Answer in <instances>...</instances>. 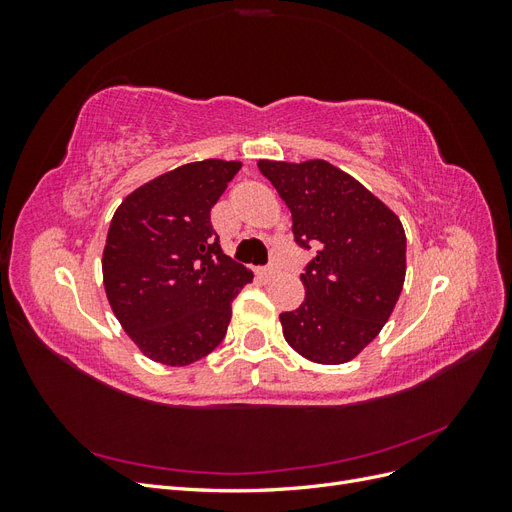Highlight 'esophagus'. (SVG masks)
Returning <instances> with one entry per match:
<instances>
[{
	"label": "esophagus",
	"mask_w": 512,
	"mask_h": 512,
	"mask_svg": "<svg viewBox=\"0 0 512 512\" xmlns=\"http://www.w3.org/2000/svg\"><path fill=\"white\" fill-rule=\"evenodd\" d=\"M256 275L260 277V280H271V277L275 275V267H262L256 271Z\"/></svg>",
	"instance_id": "1"
}]
</instances>
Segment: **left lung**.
<instances>
[{"mask_svg": "<svg viewBox=\"0 0 512 512\" xmlns=\"http://www.w3.org/2000/svg\"><path fill=\"white\" fill-rule=\"evenodd\" d=\"M258 168L292 213L294 241L316 247L301 273L303 303L280 314L286 342L314 363H348L382 331L404 288V226L365 185L324 160H260Z\"/></svg>", "mask_w": 512, "mask_h": 512, "instance_id": "8db88e82", "label": "left lung"}]
</instances>
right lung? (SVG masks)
I'll return each mask as SVG.
<instances>
[{
  "mask_svg": "<svg viewBox=\"0 0 512 512\" xmlns=\"http://www.w3.org/2000/svg\"><path fill=\"white\" fill-rule=\"evenodd\" d=\"M241 162L183 164L141 185L108 228L104 290L123 331L151 361L183 367L220 346L232 299L254 280L230 260L211 209Z\"/></svg>",
  "mask_w": 512,
  "mask_h": 512,
  "instance_id": "add662e5",
  "label": "right lung"
}]
</instances>
